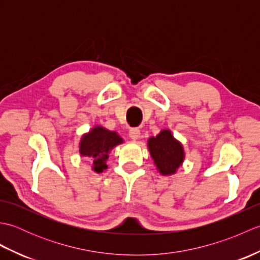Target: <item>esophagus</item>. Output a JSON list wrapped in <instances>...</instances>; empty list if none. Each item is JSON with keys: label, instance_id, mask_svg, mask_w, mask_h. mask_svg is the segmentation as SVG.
Listing matches in <instances>:
<instances>
[{"label": "esophagus", "instance_id": "obj_1", "mask_svg": "<svg viewBox=\"0 0 260 260\" xmlns=\"http://www.w3.org/2000/svg\"><path fill=\"white\" fill-rule=\"evenodd\" d=\"M128 135H129V137L133 141H136V140H139L140 139V136H141V132H140V129L139 128H131L129 129V133H128Z\"/></svg>", "mask_w": 260, "mask_h": 260}]
</instances>
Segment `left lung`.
I'll return each instance as SVG.
<instances>
[{
	"instance_id": "1",
	"label": "left lung",
	"mask_w": 260,
	"mask_h": 260,
	"mask_svg": "<svg viewBox=\"0 0 260 260\" xmlns=\"http://www.w3.org/2000/svg\"><path fill=\"white\" fill-rule=\"evenodd\" d=\"M147 144L159 173L162 175L174 174L183 162L184 151L172 133L169 129H163L156 137H151Z\"/></svg>"
}]
</instances>
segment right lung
<instances>
[{
  "label": "right lung",
  "instance_id": "add662e5",
  "mask_svg": "<svg viewBox=\"0 0 260 260\" xmlns=\"http://www.w3.org/2000/svg\"><path fill=\"white\" fill-rule=\"evenodd\" d=\"M123 143V139L116 133L102 126H96L88 134L82 136L79 145V152L82 156H87L92 162V170L102 173L107 169L106 161L109 152Z\"/></svg>",
  "mask_w": 260,
  "mask_h": 260
}]
</instances>
